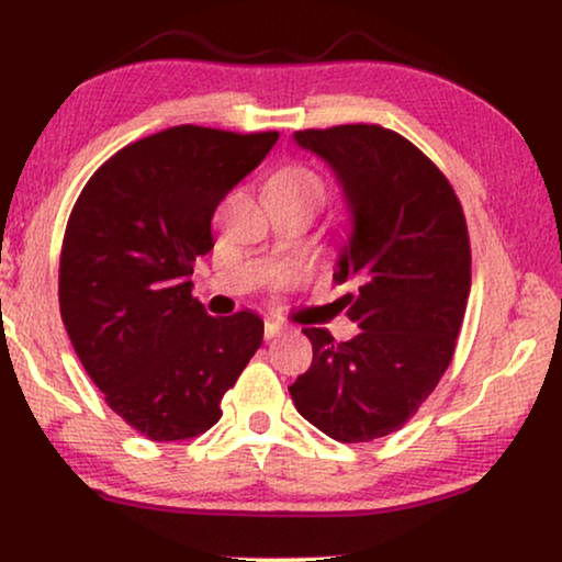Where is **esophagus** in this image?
<instances>
[{"label": "esophagus", "instance_id": "1", "mask_svg": "<svg viewBox=\"0 0 562 562\" xmlns=\"http://www.w3.org/2000/svg\"><path fill=\"white\" fill-rule=\"evenodd\" d=\"M281 333H283V327L279 325V322L266 319V325H263V337H266V340H276V337H279Z\"/></svg>", "mask_w": 562, "mask_h": 562}]
</instances>
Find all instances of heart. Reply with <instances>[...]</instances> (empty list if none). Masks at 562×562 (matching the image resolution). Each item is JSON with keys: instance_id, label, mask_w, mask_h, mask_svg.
Masks as SVG:
<instances>
[{"instance_id": "b5f03b06", "label": "heart", "mask_w": 562, "mask_h": 562, "mask_svg": "<svg viewBox=\"0 0 562 562\" xmlns=\"http://www.w3.org/2000/svg\"><path fill=\"white\" fill-rule=\"evenodd\" d=\"M271 187H286V189H299V191H312V194H317L322 199V179L317 173L312 171V168L306 166H283L281 171L273 173L271 179Z\"/></svg>"}]
</instances>
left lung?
<instances>
[{"instance_id":"obj_1","label":"left lung","mask_w":562,"mask_h":562,"mask_svg":"<svg viewBox=\"0 0 562 562\" xmlns=\"http://www.w3.org/2000/svg\"><path fill=\"white\" fill-rule=\"evenodd\" d=\"M325 158L352 214L335 281L360 327L335 342L304 327L312 366L289 386L299 414L337 442H371L402 429L448 371L471 294V240L445 173L404 135L381 125L299 130Z\"/></svg>"}]
</instances>
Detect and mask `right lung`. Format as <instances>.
<instances>
[{"mask_svg":"<svg viewBox=\"0 0 562 562\" xmlns=\"http://www.w3.org/2000/svg\"><path fill=\"white\" fill-rule=\"evenodd\" d=\"M279 140L179 125L97 168L68 217L58 268L66 333L112 412L156 442L191 440L263 342L252 312L210 317L191 296L212 217Z\"/></svg>","mask_w":562,"mask_h":562,"instance_id":"add662e5","label":"right lung"}]
</instances>
